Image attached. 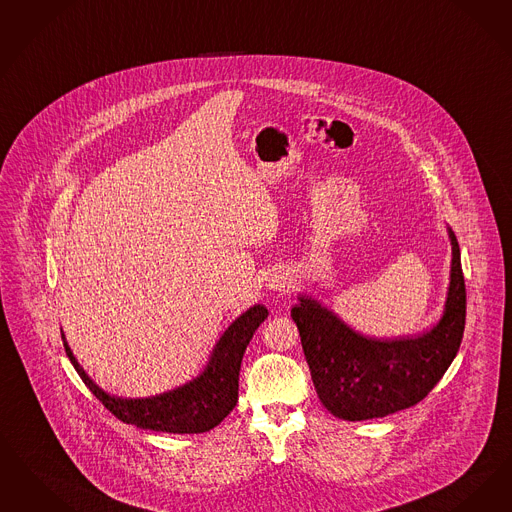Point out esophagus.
<instances>
[{"label":"esophagus","mask_w":512,"mask_h":512,"mask_svg":"<svg viewBox=\"0 0 512 512\" xmlns=\"http://www.w3.org/2000/svg\"><path fill=\"white\" fill-rule=\"evenodd\" d=\"M268 287L282 291V289L289 287V284H287L286 276H282V274H272V276L268 278Z\"/></svg>","instance_id":"34e87169"}]
</instances>
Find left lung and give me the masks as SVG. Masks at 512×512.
Returning <instances> with one entry per match:
<instances>
[{
	"instance_id": "8db88e82",
	"label": "left lung",
	"mask_w": 512,
	"mask_h": 512,
	"mask_svg": "<svg viewBox=\"0 0 512 512\" xmlns=\"http://www.w3.org/2000/svg\"><path fill=\"white\" fill-rule=\"evenodd\" d=\"M451 270L444 314L417 337L377 339L347 326L320 301L291 308L320 402L345 421L387 417L421 402L450 368L463 339L467 293L459 244L448 226Z\"/></svg>"
}]
</instances>
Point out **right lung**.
Listing matches in <instances>:
<instances>
[{
  "mask_svg": "<svg viewBox=\"0 0 512 512\" xmlns=\"http://www.w3.org/2000/svg\"><path fill=\"white\" fill-rule=\"evenodd\" d=\"M266 316L268 310L263 305L247 308L215 343L209 362L198 377L177 389L148 398H122L108 394L83 371L68 347L64 333L62 341L72 366L80 373L87 389L120 421L156 432L200 434L215 429L236 406L242 358L255 329L265 322Z\"/></svg>",
  "mask_w": 512,
  "mask_h": 512,
  "instance_id": "1",
  "label": "right lung"
}]
</instances>
